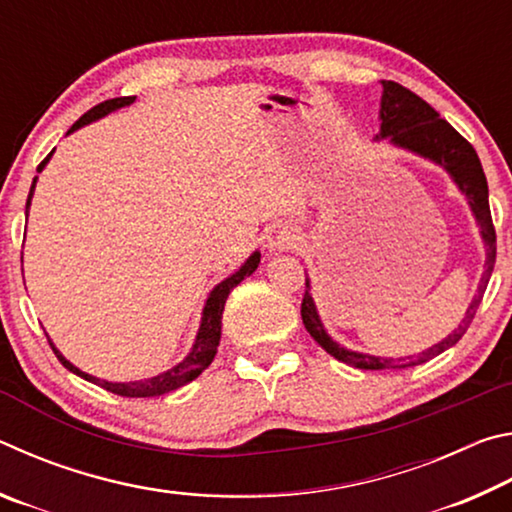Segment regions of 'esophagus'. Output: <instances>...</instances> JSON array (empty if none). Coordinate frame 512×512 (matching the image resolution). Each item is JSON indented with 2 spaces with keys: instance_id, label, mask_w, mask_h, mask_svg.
Returning <instances> with one entry per match:
<instances>
[{
  "instance_id": "obj_1",
  "label": "esophagus",
  "mask_w": 512,
  "mask_h": 512,
  "mask_svg": "<svg viewBox=\"0 0 512 512\" xmlns=\"http://www.w3.org/2000/svg\"><path fill=\"white\" fill-rule=\"evenodd\" d=\"M296 230L291 225H277V228L266 237V248L271 253H277V250H289L296 246Z\"/></svg>"
}]
</instances>
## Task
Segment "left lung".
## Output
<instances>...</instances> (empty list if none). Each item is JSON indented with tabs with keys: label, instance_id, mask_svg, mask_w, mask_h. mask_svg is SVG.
Masks as SVG:
<instances>
[{
	"label": "left lung",
	"instance_id": "obj_1",
	"mask_svg": "<svg viewBox=\"0 0 512 512\" xmlns=\"http://www.w3.org/2000/svg\"><path fill=\"white\" fill-rule=\"evenodd\" d=\"M384 85V92H381V106H379V133L375 135V142L388 140V144L395 146L400 151H409L418 158L429 160L438 167H443L449 178L454 180L456 187L465 194V201L470 205L472 216L476 225L481 228V239L485 246V264H483V275L481 284L476 296L472 298L470 307L465 309V316L461 323H458L452 332H449L443 341H438L431 348L422 350L418 357H375V354L357 352L345 348V345L336 343L332 336L327 334L323 320L318 316L316 302L311 298V287L307 277V291L305 298H302V323H305L307 332L314 336V341L323 348L327 354H332L334 359L348 363L352 368L361 370H388V368H409L418 366V363L429 361L438 357L440 352L452 348L461 336L467 332L476 309L481 305L483 291L488 287V280L492 275V268H495V257H497V235L495 228H492V216H490V203H488V180H485V173L481 167V160L472 144L465 140V137L458 135L452 124H447L445 119L433 110L427 101L420 99L418 94L406 90L404 85L395 81H381Z\"/></svg>",
	"mask_w": 512,
	"mask_h": 512
}]
</instances>
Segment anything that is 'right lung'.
<instances>
[{"label": "right lung", "mask_w": 512, "mask_h": 512, "mask_svg": "<svg viewBox=\"0 0 512 512\" xmlns=\"http://www.w3.org/2000/svg\"><path fill=\"white\" fill-rule=\"evenodd\" d=\"M133 101H135V97H117V99H108V101L99 103V106H94L92 110L85 112V115L79 121H76L72 128H69L67 135H72L74 131H79V128L92 124V121H97L101 117L110 115V112H115V110L124 108V106H131ZM51 155H54V151H51L47 158L40 162L38 173L47 167V162H49ZM36 183H38V176L33 178L31 192H29V198H27V216H29L33 192H36ZM259 257H262V253H259V250H255V253L250 255L246 262L237 268L235 273L225 277L223 282L216 284V287L210 291V296H207V300H205L201 325H198V332H196V339H194L192 350H189V354H187L183 361L176 363V366H171L169 370L160 372V375L146 377V379H137V381H106V379H99V377H94V375H88V372H83L81 368H76L72 361H67L63 357V352H60L56 345L51 343V339H49L51 350L56 352L58 361L63 363V366L69 372H74V375L83 377L85 381H92V384L106 388V391L117 393L121 397H158V395L176 391V388L189 384V381H194L214 361L216 348H219V341H221V318H223L225 300H228L230 291L235 289L241 280H246L248 275H253L257 271Z\"/></svg>", "instance_id": "obj_1"}]
</instances>
